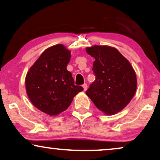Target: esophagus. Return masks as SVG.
I'll use <instances>...</instances> for the list:
<instances>
[{
    "instance_id": "esophagus-1",
    "label": "esophagus",
    "mask_w": 160,
    "mask_h": 160,
    "mask_svg": "<svg viewBox=\"0 0 160 160\" xmlns=\"http://www.w3.org/2000/svg\"><path fill=\"white\" fill-rule=\"evenodd\" d=\"M82 87H83V88H84V91H86L87 89V87H88V86H87V84H84L82 85Z\"/></svg>"
}]
</instances>
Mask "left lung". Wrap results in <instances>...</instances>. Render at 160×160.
I'll list each match as a JSON object with an SVG mask.
<instances>
[{
	"label": "left lung",
	"instance_id": "1",
	"mask_svg": "<svg viewBox=\"0 0 160 160\" xmlns=\"http://www.w3.org/2000/svg\"><path fill=\"white\" fill-rule=\"evenodd\" d=\"M86 52L95 59L92 70L96 76L87 95L105 114H116L130 103L136 92L134 69L114 47L93 45Z\"/></svg>",
	"mask_w": 160,
	"mask_h": 160
}]
</instances>
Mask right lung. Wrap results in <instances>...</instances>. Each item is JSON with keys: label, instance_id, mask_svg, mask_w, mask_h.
<instances>
[{"label": "right lung", "instance_id": "obj_1", "mask_svg": "<svg viewBox=\"0 0 160 160\" xmlns=\"http://www.w3.org/2000/svg\"><path fill=\"white\" fill-rule=\"evenodd\" d=\"M71 51L64 45L47 48L30 68L25 77L26 92L32 105L49 116L66 110L82 87L74 85L67 70Z\"/></svg>", "mask_w": 160, "mask_h": 160}]
</instances>
